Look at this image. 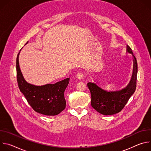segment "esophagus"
<instances>
[{
	"label": "esophagus",
	"instance_id": "34e87169",
	"mask_svg": "<svg viewBox=\"0 0 151 151\" xmlns=\"http://www.w3.org/2000/svg\"><path fill=\"white\" fill-rule=\"evenodd\" d=\"M76 76V78H77L78 79H79V80H81V79H82L83 78V74H82V73H81V72L77 73Z\"/></svg>",
	"mask_w": 151,
	"mask_h": 151
}]
</instances>
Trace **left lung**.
<instances>
[{"instance_id": "1", "label": "left lung", "mask_w": 151, "mask_h": 151, "mask_svg": "<svg viewBox=\"0 0 151 151\" xmlns=\"http://www.w3.org/2000/svg\"><path fill=\"white\" fill-rule=\"evenodd\" d=\"M127 52L134 58L133 75L127 87L119 91H107L93 82L87 83L91 93V104L93 108L104 115H111L121 111L136 88L137 63L131 48L127 45Z\"/></svg>"}]
</instances>
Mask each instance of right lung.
I'll list each match as a JSON object with an SVG mask.
<instances>
[{
    "label": "right lung",
    "instance_id": "right-lung-1",
    "mask_svg": "<svg viewBox=\"0 0 151 151\" xmlns=\"http://www.w3.org/2000/svg\"><path fill=\"white\" fill-rule=\"evenodd\" d=\"M28 42L26 43L27 44ZM21 51V50H20ZM16 61L17 78L20 91L26 97L33 109L40 114L54 116L59 114L66 107V100L64 93L69 82L66 78L54 84L35 86L27 83L21 72L18 57Z\"/></svg>",
    "mask_w": 151,
    "mask_h": 151
}]
</instances>
